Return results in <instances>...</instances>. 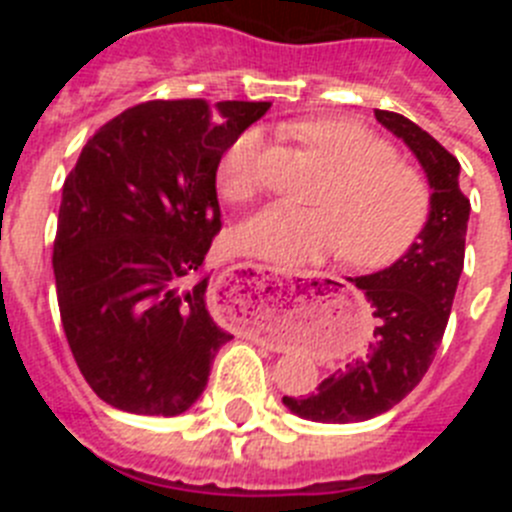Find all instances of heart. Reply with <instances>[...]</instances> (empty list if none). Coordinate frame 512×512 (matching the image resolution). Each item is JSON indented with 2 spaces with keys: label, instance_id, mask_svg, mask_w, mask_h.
I'll use <instances>...</instances> for the list:
<instances>
[{
  "label": "heart",
  "instance_id": "1",
  "mask_svg": "<svg viewBox=\"0 0 512 512\" xmlns=\"http://www.w3.org/2000/svg\"><path fill=\"white\" fill-rule=\"evenodd\" d=\"M297 135L336 171L318 210L269 205L241 228L248 251L274 261H318L346 251L348 264L384 269L400 261L428 228L431 187L413 166L397 161V148L351 120L297 125ZM259 128L243 130L217 164V192L246 202L261 187Z\"/></svg>",
  "mask_w": 512,
  "mask_h": 512
}]
</instances>
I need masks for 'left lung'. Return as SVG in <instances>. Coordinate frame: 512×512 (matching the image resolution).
<instances>
[{
    "instance_id": "1",
    "label": "left lung",
    "mask_w": 512,
    "mask_h": 512,
    "mask_svg": "<svg viewBox=\"0 0 512 512\" xmlns=\"http://www.w3.org/2000/svg\"><path fill=\"white\" fill-rule=\"evenodd\" d=\"M374 117L418 156L433 189V210L420 241L400 261L351 279L377 318L366 354L325 377L315 395L284 397L292 413L320 423L369 420L418 387L443 341L464 269L469 197L459 187V161L408 117L387 110H374Z\"/></svg>"
}]
</instances>
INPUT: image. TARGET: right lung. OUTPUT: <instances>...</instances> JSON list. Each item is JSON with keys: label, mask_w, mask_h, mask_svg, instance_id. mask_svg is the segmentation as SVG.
Masks as SVG:
<instances>
[{"label": "right lung", "mask_w": 512, "mask_h": 512, "mask_svg": "<svg viewBox=\"0 0 512 512\" xmlns=\"http://www.w3.org/2000/svg\"><path fill=\"white\" fill-rule=\"evenodd\" d=\"M269 102L153 99L87 140L53 241L61 323L99 400L179 415L230 333L207 312L205 259L223 228L220 156Z\"/></svg>", "instance_id": "right-lung-1"}]
</instances>
